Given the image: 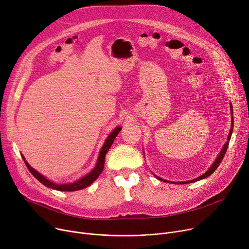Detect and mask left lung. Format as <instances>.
Segmentation results:
<instances>
[{
  "label": "left lung",
  "mask_w": 249,
  "mask_h": 249,
  "mask_svg": "<svg viewBox=\"0 0 249 249\" xmlns=\"http://www.w3.org/2000/svg\"><path fill=\"white\" fill-rule=\"evenodd\" d=\"M231 114H233V112H232V106H231ZM232 131H233V118L231 119V130H229V133H228V137H227V141H226V142L224 143V145L222 146V148H221V150H220V152H219V155L217 156V158L215 159V160L213 161V163L210 165V167L205 171V173L203 174V175H201V176H199L198 178H195V179H191V180H187V181H169V180H165V179H162V178H159L158 176H156L155 175V177L158 178V179H160V180H162V181H165V182H171V183H175V184H185V183H190V182H196V181H198V180H200V179H203V178H208L210 175H212L213 171L218 167V165L220 164V162H221V160H222V159H223V157H224V155H225V152H226V149H227V146H228V143H229V141H231V135H232Z\"/></svg>",
  "instance_id": "8db88e82"
}]
</instances>
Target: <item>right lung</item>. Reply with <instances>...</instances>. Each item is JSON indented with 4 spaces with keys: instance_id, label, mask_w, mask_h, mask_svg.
I'll return each instance as SVG.
<instances>
[{
    "instance_id": "obj_1",
    "label": "right lung",
    "mask_w": 249,
    "mask_h": 249,
    "mask_svg": "<svg viewBox=\"0 0 249 249\" xmlns=\"http://www.w3.org/2000/svg\"><path fill=\"white\" fill-rule=\"evenodd\" d=\"M122 130V127L119 125L117 126L116 128H114L109 135L108 137L107 138L104 145L102 146L101 148V151H100V155H99V158H98V161H97V164H95V166L92 168L91 171H89V173L88 175H86L85 177H83L82 178L75 180L73 182H71V183H55L50 179H48L46 177H44L43 175H41L39 171H36L35 168H33L29 163L28 161L26 160V159L24 158V156L22 155V158L27 165V167L29 168L30 173L39 180L41 183H43L45 186L49 187V188H53V189H55V190H60V191H75V190H80V189H83V188H86L88 187L89 185H90L95 179H97L99 178V176L102 174V171L105 167V158H106V155L107 152L108 151V149L110 148L114 139H116V137L118 136V133Z\"/></svg>"
}]
</instances>
